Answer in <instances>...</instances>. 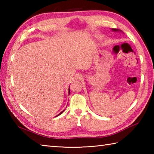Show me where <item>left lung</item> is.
I'll list each match as a JSON object with an SVG mask.
<instances>
[{"mask_svg":"<svg viewBox=\"0 0 154 154\" xmlns=\"http://www.w3.org/2000/svg\"><path fill=\"white\" fill-rule=\"evenodd\" d=\"M112 30L113 31H115V32H117V31H120L121 32V30H119V29H116V28H112Z\"/></svg>","mask_w":154,"mask_h":154,"instance_id":"obj_1","label":"left lung"}]
</instances>
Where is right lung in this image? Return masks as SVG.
I'll return each mask as SVG.
<instances>
[{
	"mask_svg": "<svg viewBox=\"0 0 154 154\" xmlns=\"http://www.w3.org/2000/svg\"><path fill=\"white\" fill-rule=\"evenodd\" d=\"M69 93H70V89H69ZM64 112V110H63V111H62V112H61L60 114H58V115L57 116H59V115H60V114H62V113H63Z\"/></svg>",
	"mask_w": 154,
	"mask_h": 154,
	"instance_id": "obj_1",
	"label": "right lung"
}]
</instances>
